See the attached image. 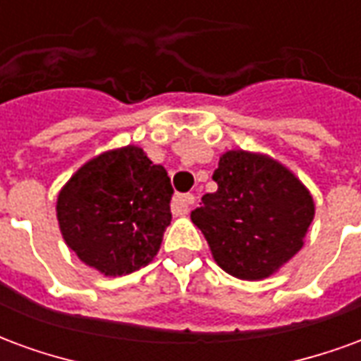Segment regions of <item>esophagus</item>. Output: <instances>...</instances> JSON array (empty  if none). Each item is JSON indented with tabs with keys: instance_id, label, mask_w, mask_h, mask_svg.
Listing matches in <instances>:
<instances>
[{
	"instance_id": "obj_1",
	"label": "esophagus",
	"mask_w": 361,
	"mask_h": 361,
	"mask_svg": "<svg viewBox=\"0 0 361 361\" xmlns=\"http://www.w3.org/2000/svg\"><path fill=\"white\" fill-rule=\"evenodd\" d=\"M193 203H195V195H193V193L176 195L172 201V212L176 214V216H183V214H188Z\"/></svg>"
}]
</instances>
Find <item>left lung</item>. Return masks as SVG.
Returning <instances> with one entry per match:
<instances>
[{"instance_id":"obj_1","label":"left lung","mask_w":361,"mask_h":361,"mask_svg":"<svg viewBox=\"0 0 361 361\" xmlns=\"http://www.w3.org/2000/svg\"><path fill=\"white\" fill-rule=\"evenodd\" d=\"M214 193L191 211V220L228 274L265 279L303 245L315 209L310 191L271 158L230 150L212 173Z\"/></svg>"}]
</instances>
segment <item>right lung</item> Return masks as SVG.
Returning a JSON list of instances; mask_svg holds the SVG:
<instances>
[{
    "instance_id": "right-lung-1",
    "label": "right lung",
    "mask_w": 361,
    "mask_h": 361,
    "mask_svg": "<svg viewBox=\"0 0 361 361\" xmlns=\"http://www.w3.org/2000/svg\"><path fill=\"white\" fill-rule=\"evenodd\" d=\"M172 195L164 166L152 164L139 147L110 150L61 189L59 228L82 263L110 276L129 274L160 250Z\"/></svg>"
}]
</instances>
